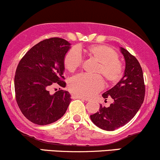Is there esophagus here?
<instances>
[{"label": "esophagus", "instance_id": "obj_1", "mask_svg": "<svg viewBox=\"0 0 160 160\" xmlns=\"http://www.w3.org/2000/svg\"><path fill=\"white\" fill-rule=\"evenodd\" d=\"M71 98L72 99H81V100H82V101H88V99H87V98H83V97H80V96H78V95H75V94H72L71 95Z\"/></svg>", "mask_w": 160, "mask_h": 160}]
</instances>
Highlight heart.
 <instances>
[{
    "instance_id": "obj_1",
    "label": "heart",
    "mask_w": 160,
    "mask_h": 160,
    "mask_svg": "<svg viewBox=\"0 0 160 160\" xmlns=\"http://www.w3.org/2000/svg\"><path fill=\"white\" fill-rule=\"evenodd\" d=\"M82 52L98 65L94 70L96 75L80 74L70 80L68 87L74 94L83 98H91L104 87L102 78L108 85H115L121 79L124 68L121 62L118 59V53L112 48L104 45H91L85 49H69L63 59V65L67 71L74 72L80 68Z\"/></svg>"
}]
</instances>
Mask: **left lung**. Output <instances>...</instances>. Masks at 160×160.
I'll return each mask as SVG.
<instances>
[{
    "mask_svg": "<svg viewBox=\"0 0 160 160\" xmlns=\"http://www.w3.org/2000/svg\"><path fill=\"white\" fill-rule=\"evenodd\" d=\"M121 51L126 62L124 75L114 87L102 94L105 100L111 98L114 102L108 108L101 104L99 111L90 116L96 126L108 131L128 123L141 107L145 97L143 74L138 60L123 48Z\"/></svg>",
    "mask_w": 160,
    "mask_h": 160,
    "instance_id": "8db88e82",
    "label": "left lung"
}]
</instances>
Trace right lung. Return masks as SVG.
<instances>
[{"instance_id": "obj_1", "label": "right lung", "mask_w": 160, "mask_h": 160, "mask_svg": "<svg viewBox=\"0 0 160 160\" xmlns=\"http://www.w3.org/2000/svg\"><path fill=\"white\" fill-rule=\"evenodd\" d=\"M70 49L66 39L53 37L32 46L20 59L14 77L15 97L22 114L32 123L47 125L64 115L71 102L66 91L53 94L51 88H65L63 59Z\"/></svg>"}]
</instances>
